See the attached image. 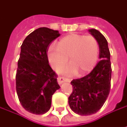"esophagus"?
Listing matches in <instances>:
<instances>
[{"instance_id": "esophagus-1", "label": "esophagus", "mask_w": 127, "mask_h": 127, "mask_svg": "<svg viewBox=\"0 0 127 127\" xmlns=\"http://www.w3.org/2000/svg\"><path fill=\"white\" fill-rule=\"evenodd\" d=\"M64 82H69V80L64 77H58V83L59 84H62Z\"/></svg>"}]
</instances>
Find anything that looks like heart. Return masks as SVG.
Instances as JSON below:
<instances>
[{
  "label": "heart",
  "mask_w": 127,
  "mask_h": 127,
  "mask_svg": "<svg viewBox=\"0 0 127 127\" xmlns=\"http://www.w3.org/2000/svg\"><path fill=\"white\" fill-rule=\"evenodd\" d=\"M99 53L97 40L92 35L71 34L62 38L58 47L50 45L47 50V59L53 69L57 71L68 61L70 64L59 72L66 74H84L96 65Z\"/></svg>",
  "instance_id": "heart-1"
}]
</instances>
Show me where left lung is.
Here are the masks:
<instances>
[{"instance_id": "obj_1", "label": "left lung", "mask_w": 127, "mask_h": 127, "mask_svg": "<svg viewBox=\"0 0 127 127\" xmlns=\"http://www.w3.org/2000/svg\"><path fill=\"white\" fill-rule=\"evenodd\" d=\"M89 32L97 40L99 46V61L92 71L84 77L73 80V92L68 97L71 109L80 115H91L100 109L111 89V68L108 41L96 29Z\"/></svg>"}]
</instances>
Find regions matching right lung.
<instances>
[{
	"mask_svg": "<svg viewBox=\"0 0 127 127\" xmlns=\"http://www.w3.org/2000/svg\"><path fill=\"white\" fill-rule=\"evenodd\" d=\"M59 36V31L43 27L27 36L21 46L16 88L21 105L30 113L47 112L52 95L60 88L47 59L50 44Z\"/></svg>",
	"mask_w": 127,
	"mask_h": 127,
	"instance_id": "obj_1",
	"label": "right lung"
}]
</instances>
